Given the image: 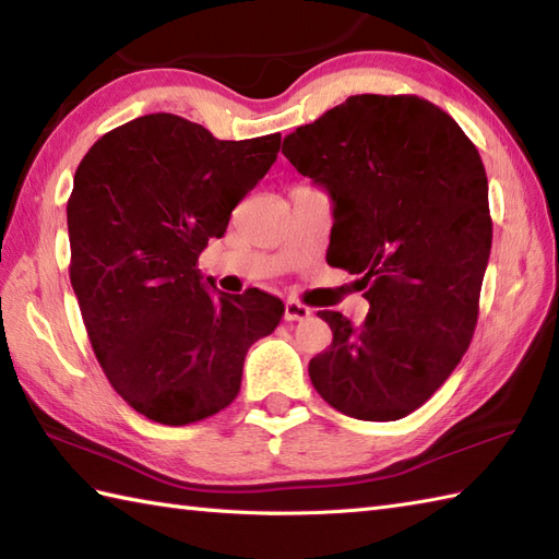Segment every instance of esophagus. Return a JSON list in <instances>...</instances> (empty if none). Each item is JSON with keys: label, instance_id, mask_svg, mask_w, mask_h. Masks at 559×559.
<instances>
[{"label": "esophagus", "instance_id": "1", "mask_svg": "<svg viewBox=\"0 0 559 559\" xmlns=\"http://www.w3.org/2000/svg\"><path fill=\"white\" fill-rule=\"evenodd\" d=\"M310 314H312L310 307L300 305L298 300H288L286 307H283V319H286V322H302V319H307Z\"/></svg>", "mask_w": 559, "mask_h": 559}]
</instances>
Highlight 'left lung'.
I'll return each mask as SVG.
<instances>
[{
    "mask_svg": "<svg viewBox=\"0 0 559 559\" xmlns=\"http://www.w3.org/2000/svg\"><path fill=\"white\" fill-rule=\"evenodd\" d=\"M283 156L329 192L326 261L360 273L370 302L360 326L317 312L334 341L310 360L312 384L350 418H406L476 331L492 245L480 153L430 100L365 93L295 129Z\"/></svg>",
    "mask_w": 559,
    "mask_h": 559,
    "instance_id": "obj_1",
    "label": "left lung"
}]
</instances>
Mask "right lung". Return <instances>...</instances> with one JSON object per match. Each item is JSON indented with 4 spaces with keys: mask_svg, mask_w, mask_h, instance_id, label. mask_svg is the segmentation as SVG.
I'll return each instance as SVG.
<instances>
[{
    "mask_svg": "<svg viewBox=\"0 0 559 559\" xmlns=\"http://www.w3.org/2000/svg\"><path fill=\"white\" fill-rule=\"evenodd\" d=\"M278 148L281 134L221 141L156 112L100 136L79 163L71 288L108 382L153 423L189 425L230 406L249 346L281 322L278 298L259 288L216 298L197 269Z\"/></svg>",
    "mask_w": 559,
    "mask_h": 559,
    "instance_id": "add662e5",
    "label": "right lung"
}]
</instances>
